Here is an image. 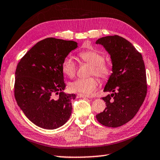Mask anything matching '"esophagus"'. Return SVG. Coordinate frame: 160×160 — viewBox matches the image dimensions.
Wrapping results in <instances>:
<instances>
[{
  "label": "esophagus",
  "instance_id": "1",
  "mask_svg": "<svg viewBox=\"0 0 160 160\" xmlns=\"http://www.w3.org/2000/svg\"><path fill=\"white\" fill-rule=\"evenodd\" d=\"M78 98H90V99L91 98V97H90V96L83 95H81V94H78Z\"/></svg>",
  "mask_w": 160,
  "mask_h": 160
}]
</instances>
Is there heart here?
Here are the masks:
<instances>
[{"label":"heart","mask_w":160,"mask_h":160,"mask_svg":"<svg viewBox=\"0 0 160 160\" xmlns=\"http://www.w3.org/2000/svg\"><path fill=\"white\" fill-rule=\"evenodd\" d=\"M80 57L83 61L91 65L90 75H95L98 77L106 80L112 74L110 65L105 62L104 55L97 50H89L81 52ZM62 71L69 78H73L76 73V65L70 58H65L62 63ZM98 85V81L95 77L85 79L79 78L69 85L70 90L73 92L83 95H90L95 93Z\"/></svg>","instance_id":"heart-1"}]
</instances>
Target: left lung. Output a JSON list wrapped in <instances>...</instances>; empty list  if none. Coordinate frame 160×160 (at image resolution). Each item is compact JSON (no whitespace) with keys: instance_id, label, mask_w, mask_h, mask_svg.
Returning a JSON list of instances; mask_svg holds the SVG:
<instances>
[{"instance_id":"1","label":"left lung","mask_w":160,"mask_h":160,"mask_svg":"<svg viewBox=\"0 0 160 160\" xmlns=\"http://www.w3.org/2000/svg\"><path fill=\"white\" fill-rule=\"evenodd\" d=\"M95 43L102 45L112 64V73L104 88L111 94L102 98L107 107L96 118L106 127L118 128L135 116L146 97L144 60L132 44L119 35L102 37Z\"/></svg>"}]
</instances>
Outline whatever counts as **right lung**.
<instances>
[{"label":"right lung","instance_id":"right-lung-1","mask_svg":"<svg viewBox=\"0 0 160 160\" xmlns=\"http://www.w3.org/2000/svg\"><path fill=\"white\" fill-rule=\"evenodd\" d=\"M78 42L48 38L37 42L17 65L14 95L18 105L40 128L62 126L72 113L75 94L64 92L62 63ZM58 95L55 99L54 95Z\"/></svg>","mask_w":160,"mask_h":160}]
</instances>
